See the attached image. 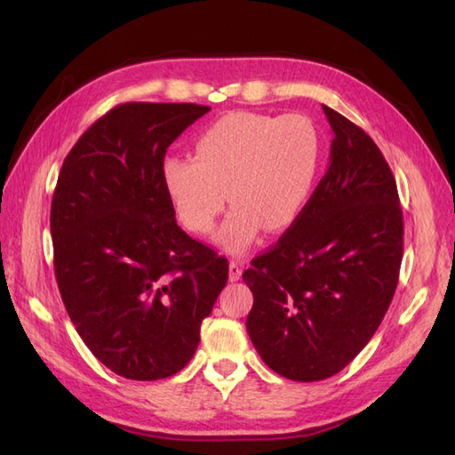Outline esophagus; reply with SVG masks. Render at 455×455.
<instances>
[{
  "mask_svg": "<svg viewBox=\"0 0 455 455\" xmlns=\"http://www.w3.org/2000/svg\"><path fill=\"white\" fill-rule=\"evenodd\" d=\"M240 277H243V266L236 264V262H230V266H228V279H230V282H238Z\"/></svg>",
  "mask_w": 455,
  "mask_h": 455,
  "instance_id": "34e87169",
  "label": "esophagus"
}]
</instances>
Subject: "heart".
I'll return each instance as SVG.
<instances>
[{
    "label": "heart",
    "instance_id": "obj_1",
    "mask_svg": "<svg viewBox=\"0 0 455 455\" xmlns=\"http://www.w3.org/2000/svg\"><path fill=\"white\" fill-rule=\"evenodd\" d=\"M321 137L299 113L238 111L217 119L193 142V160L162 162V183L181 225L209 235L220 212L235 205L217 243L228 254H244L266 227L287 228L315 188Z\"/></svg>",
    "mask_w": 455,
    "mask_h": 455
}]
</instances>
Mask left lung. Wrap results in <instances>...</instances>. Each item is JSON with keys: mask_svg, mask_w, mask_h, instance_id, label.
I'll use <instances>...</instances> for the list:
<instances>
[{"mask_svg": "<svg viewBox=\"0 0 455 455\" xmlns=\"http://www.w3.org/2000/svg\"><path fill=\"white\" fill-rule=\"evenodd\" d=\"M331 164L283 236L243 279L259 357L293 381L332 377L379 328L399 282L403 211L381 150L357 124L323 105Z\"/></svg>", "mask_w": 455, "mask_h": 455, "instance_id": "1", "label": "left lung"}]
</instances>
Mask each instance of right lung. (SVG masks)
<instances>
[{
	"mask_svg": "<svg viewBox=\"0 0 455 455\" xmlns=\"http://www.w3.org/2000/svg\"><path fill=\"white\" fill-rule=\"evenodd\" d=\"M196 103H123L68 152L51 207L54 274L76 331L121 377L188 365L228 279L227 258L183 233L162 183L170 144L209 113Z\"/></svg>",
	"mask_w": 455,
	"mask_h": 455,
	"instance_id": "1",
	"label": "right lung"
}]
</instances>
